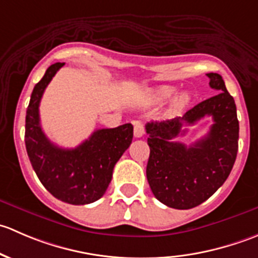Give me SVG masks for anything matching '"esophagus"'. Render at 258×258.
<instances>
[{
	"label": "esophagus",
	"mask_w": 258,
	"mask_h": 258,
	"mask_svg": "<svg viewBox=\"0 0 258 258\" xmlns=\"http://www.w3.org/2000/svg\"><path fill=\"white\" fill-rule=\"evenodd\" d=\"M134 135H135V137H137V139H140V137L144 136V135H145V127H144V123H142V122H140V121L135 122Z\"/></svg>",
	"instance_id": "esophagus-1"
}]
</instances>
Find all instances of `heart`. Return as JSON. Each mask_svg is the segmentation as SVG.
Listing matches in <instances>:
<instances>
[{
	"mask_svg": "<svg viewBox=\"0 0 258 258\" xmlns=\"http://www.w3.org/2000/svg\"><path fill=\"white\" fill-rule=\"evenodd\" d=\"M176 92V87L173 86H160L151 91V98L156 102H165L168 98L172 97ZM191 101V95L188 92H179L178 95L175 96L172 101V110L179 111L186 107Z\"/></svg>",
	"mask_w": 258,
	"mask_h": 258,
	"instance_id": "b5f03b06",
	"label": "heart"
}]
</instances>
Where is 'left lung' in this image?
<instances>
[{"mask_svg": "<svg viewBox=\"0 0 258 258\" xmlns=\"http://www.w3.org/2000/svg\"><path fill=\"white\" fill-rule=\"evenodd\" d=\"M213 97L202 101L182 117L148 122L150 158L146 168L156 199L177 210H188L209 200L227 179L238 150V119L235 100L218 74H207ZM211 115L214 124L204 139L187 148L173 139L183 134V124Z\"/></svg>", "mask_w": 258, "mask_h": 258, "instance_id": "1", "label": "left lung"}]
</instances>
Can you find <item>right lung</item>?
I'll use <instances>...</instances> for the list:
<instances>
[{
    "instance_id": "obj_1",
    "label": "right lung",
    "mask_w": 258,
    "mask_h": 258,
    "mask_svg": "<svg viewBox=\"0 0 258 258\" xmlns=\"http://www.w3.org/2000/svg\"><path fill=\"white\" fill-rule=\"evenodd\" d=\"M63 64H51L33 88L26 111V150L38 179L52 196L70 205H87L105 195L114 165L131 145L134 126L96 130L76 148H62L49 141L41 127L40 102Z\"/></svg>"
}]
</instances>
